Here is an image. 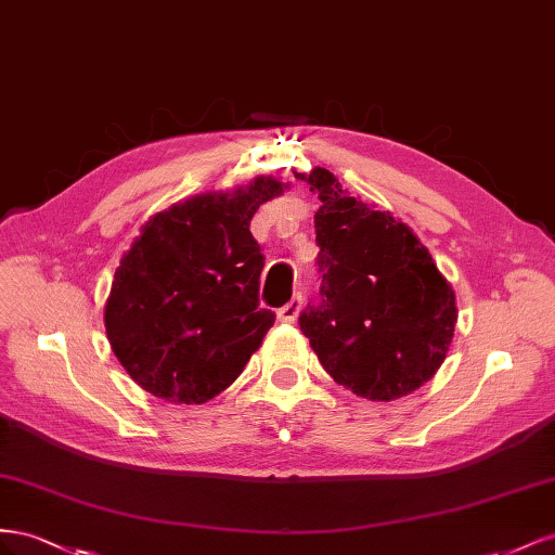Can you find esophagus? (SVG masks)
Segmentation results:
<instances>
[{
    "instance_id": "1",
    "label": "esophagus",
    "mask_w": 555,
    "mask_h": 555,
    "mask_svg": "<svg viewBox=\"0 0 555 555\" xmlns=\"http://www.w3.org/2000/svg\"><path fill=\"white\" fill-rule=\"evenodd\" d=\"M302 307H305L302 295H295L288 305H283V307L276 311L279 321H281V323H295L299 311H302Z\"/></svg>"
}]
</instances>
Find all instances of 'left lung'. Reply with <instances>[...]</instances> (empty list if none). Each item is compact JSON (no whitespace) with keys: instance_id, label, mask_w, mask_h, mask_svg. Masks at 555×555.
Returning a JSON list of instances; mask_svg holds the SVG:
<instances>
[{"instance_id":"8db88e82","label":"left lung","mask_w":555,"mask_h":555,"mask_svg":"<svg viewBox=\"0 0 555 555\" xmlns=\"http://www.w3.org/2000/svg\"><path fill=\"white\" fill-rule=\"evenodd\" d=\"M319 195L321 305L299 327L335 382L372 402L414 392L444 362L455 293L427 248L390 211L348 197L332 171L302 173Z\"/></svg>"}]
</instances>
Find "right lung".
Masks as SVG:
<instances>
[{"instance_id": "1", "label": "right lung", "mask_w": 555, "mask_h": 555, "mask_svg": "<svg viewBox=\"0 0 555 555\" xmlns=\"http://www.w3.org/2000/svg\"><path fill=\"white\" fill-rule=\"evenodd\" d=\"M286 188L258 177L234 193L173 204L120 258L104 307L106 337L125 372L155 398L207 402L260 348L276 315L258 299L264 256L250 218Z\"/></svg>"}]
</instances>
